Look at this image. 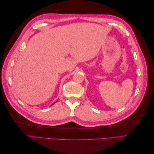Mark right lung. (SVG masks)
Returning a JSON list of instances; mask_svg holds the SVG:
<instances>
[{"label":"right lung","instance_id":"right-lung-1","mask_svg":"<svg viewBox=\"0 0 154 154\" xmlns=\"http://www.w3.org/2000/svg\"><path fill=\"white\" fill-rule=\"evenodd\" d=\"M54 103H55V102H54ZM54 103H53V104H52V105H53Z\"/></svg>","mask_w":154,"mask_h":154}]
</instances>
